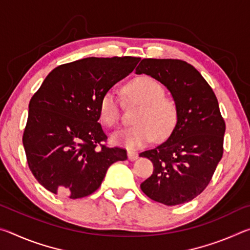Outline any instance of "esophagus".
<instances>
[{
  "instance_id": "1",
  "label": "esophagus",
  "mask_w": 250,
  "mask_h": 250,
  "mask_svg": "<svg viewBox=\"0 0 250 250\" xmlns=\"http://www.w3.org/2000/svg\"><path fill=\"white\" fill-rule=\"evenodd\" d=\"M126 153H128V159L130 161H134V160L138 159V153L135 151L128 150V152H126Z\"/></svg>"
}]
</instances>
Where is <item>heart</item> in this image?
Segmentation results:
<instances>
[{"mask_svg":"<svg viewBox=\"0 0 250 250\" xmlns=\"http://www.w3.org/2000/svg\"><path fill=\"white\" fill-rule=\"evenodd\" d=\"M122 91L125 104L139 105V109L133 116L134 125L113 134V142L135 149L146 146L153 137L156 141L170 137L179 122V108L174 99L164 95L162 84L149 76H141L126 83ZM99 117L110 128L120 124L121 103L115 92L107 91L101 97Z\"/></svg>","mask_w":250,"mask_h":250,"instance_id":"obj_1","label":"heart"}]
</instances>
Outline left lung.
<instances>
[{"mask_svg": "<svg viewBox=\"0 0 250 250\" xmlns=\"http://www.w3.org/2000/svg\"><path fill=\"white\" fill-rule=\"evenodd\" d=\"M135 74L162 83L179 108V122L167 140L140 153L153 163L142 192L167 206L192 201L209 184L223 156L226 125L216 96L203 76L180 59L145 58Z\"/></svg>", "mask_w": 250, "mask_h": 250, "instance_id": "8db88e82", "label": "left lung"}]
</instances>
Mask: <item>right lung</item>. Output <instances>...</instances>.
<instances>
[{
	"label": "right lung",
	"instance_id": "right-lung-1",
	"mask_svg": "<svg viewBox=\"0 0 250 250\" xmlns=\"http://www.w3.org/2000/svg\"><path fill=\"white\" fill-rule=\"evenodd\" d=\"M141 58L88 57L56 67L28 105L23 146L33 175L54 194L90 195L108 167L126 160V150L107 146L99 101Z\"/></svg>",
	"mask_w": 250,
	"mask_h": 250
}]
</instances>
